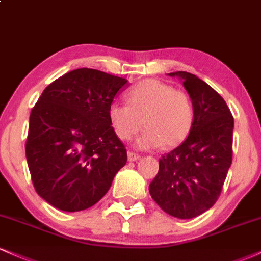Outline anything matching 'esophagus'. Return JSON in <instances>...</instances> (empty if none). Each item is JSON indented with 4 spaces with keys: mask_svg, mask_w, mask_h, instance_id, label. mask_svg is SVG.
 I'll use <instances>...</instances> for the list:
<instances>
[{
    "mask_svg": "<svg viewBox=\"0 0 261 261\" xmlns=\"http://www.w3.org/2000/svg\"><path fill=\"white\" fill-rule=\"evenodd\" d=\"M127 160L130 162H135L137 160H140V154L139 153H135V152L128 151L127 152Z\"/></svg>",
    "mask_w": 261,
    "mask_h": 261,
    "instance_id": "obj_1",
    "label": "esophagus"
}]
</instances>
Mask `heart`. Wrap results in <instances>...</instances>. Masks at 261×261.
<instances>
[{
  "label": "heart",
  "mask_w": 261,
  "mask_h": 261,
  "mask_svg": "<svg viewBox=\"0 0 261 261\" xmlns=\"http://www.w3.org/2000/svg\"><path fill=\"white\" fill-rule=\"evenodd\" d=\"M126 104L113 103L108 118L114 133L122 141L137 139L141 148L163 146L172 148L187 140L195 120V108L190 95L160 80L140 81L125 93Z\"/></svg>",
  "instance_id": "heart-1"
}]
</instances>
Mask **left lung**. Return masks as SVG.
<instances>
[{
	"label": "left lung",
	"instance_id": "left-lung-1",
	"mask_svg": "<svg viewBox=\"0 0 261 261\" xmlns=\"http://www.w3.org/2000/svg\"><path fill=\"white\" fill-rule=\"evenodd\" d=\"M169 76L182 80L195 120L187 140L162 155L149 194L164 212L188 220L211 208L221 195L232 164L234 120L223 98L195 74L178 71Z\"/></svg>",
	"mask_w": 261,
	"mask_h": 261
}]
</instances>
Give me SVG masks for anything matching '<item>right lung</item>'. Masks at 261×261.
I'll use <instances>...</instances> for the list:
<instances>
[{
    "label": "right lung",
    "mask_w": 261,
    "mask_h": 261,
    "mask_svg": "<svg viewBox=\"0 0 261 261\" xmlns=\"http://www.w3.org/2000/svg\"><path fill=\"white\" fill-rule=\"evenodd\" d=\"M127 81L77 68L50 83L33 107L25 155L35 191L54 207L82 211L108 193L126 164L108 109Z\"/></svg>",
    "instance_id": "add662e5"
}]
</instances>
